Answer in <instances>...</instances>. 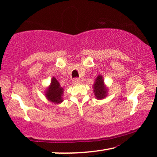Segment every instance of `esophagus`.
Listing matches in <instances>:
<instances>
[{
  "label": "esophagus",
  "mask_w": 157,
  "mask_h": 157,
  "mask_svg": "<svg viewBox=\"0 0 157 157\" xmlns=\"http://www.w3.org/2000/svg\"><path fill=\"white\" fill-rule=\"evenodd\" d=\"M72 82L74 83V84H76V83H78L80 82V78H74V79L72 80Z\"/></svg>",
  "instance_id": "34e87169"
}]
</instances>
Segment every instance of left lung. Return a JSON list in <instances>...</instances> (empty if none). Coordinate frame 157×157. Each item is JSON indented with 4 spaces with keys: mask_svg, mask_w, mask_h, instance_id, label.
I'll use <instances>...</instances> for the list:
<instances>
[{
    "mask_svg": "<svg viewBox=\"0 0 157 157\" xmlns=\"http://www.w3.org/2000/svg\"><path fill=\"white\" fill-rule=\"evenodd\" d=\"M94 91L96 97L98 99H101L106 96L107 90L104 86V80H103V77L101 76H98L96 79L95 83L94 85Z\"/></svg>",
    "mask_w": 157,
    "mask_h": 157,
    "instance_id": "1",
    "label": "left lung"
}]
</instances>
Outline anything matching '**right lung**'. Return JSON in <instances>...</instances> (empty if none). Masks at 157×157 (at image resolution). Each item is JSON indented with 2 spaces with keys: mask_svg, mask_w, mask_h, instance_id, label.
Masks as SVG:
<instances>
[{
  "mask_svg": "<svg viewBox=\"0 0 157 157\" xmlns=\"http://www.w3.org/2000/svg\"><path fill=\"white\" fill-rule=\"evenodd\" d=\"M63 89L61 87L59 81L56 78L53 77L51 80V85L48 91H46V96L50 101H52L55 104H59L63 101L61 96H63Z\"/></svg>",
  "mask_w": 157,
  "mask_h": 157,
  "instance_id": "add662e5",
  "label": "right lung"
}]
</instances>
